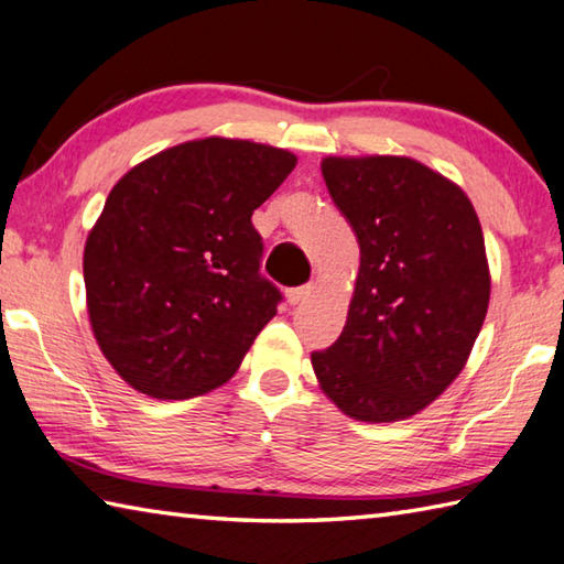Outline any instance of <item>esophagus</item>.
Instances as JSON below:
<instances>
[{
    "mask_svg": "<svg viewBox=\"0 0 564 564\" xmlns=\"http://www.w3.org/2000/svg\"><path fill=\"white\" fill-rule=\"evenodd\" d=\"M313 293V285H299V289H289L285 291V301H289L291 305H299L301 301L308 299V295Z\"/></svg>",
    "mask_w": 564,
    "mask_h": 564,
    "instance_id": "esophagus-1",
    "label": "esophagus"
}]
</instances>
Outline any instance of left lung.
Instances as JSON below:
<instances>
[{"instance_id": "8db88e82", "label": "left lung", "mask_w": 564, "mask_h": 564, "mask_svg": "<svg viewBox=\"0 0 564 564\" xmlns=\"http://www.w3.org/2000/svg\"><path fill=\"white\" fill-rule=\"evenodd\" d=\"M321 170L352 224L360 269L343 333L311 355L313 372L343 414L402 422L446 392L484 327L478 214L456 182L404 155H327Z\"/></svg>"}]
</instances>
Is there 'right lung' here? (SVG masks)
Masks as SVG:
<instances>
[{
	"instance_id": "add662e5",
	"label": "right lung",
	"mask_w": 564,
	"mask_h": 564,
	"mask_svg": "<svg viewBox=\"0 0 564 564\" xmlns=\"http://www.w3.org/2000/svg\"><path fill=\"white\" fill-rule=\"evenodd\" d=\"M299 158L241 138L180 142L122 175L88 231L86 308L138 392L192 399L229 382L281 293L259 275L253 209Z\"/></svg>"
}]
</instances>
